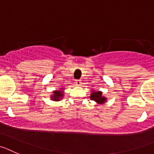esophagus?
<instances>
[{
    "label": "esophagus",
    "instance_id": "1",
    "mask_svg": "<svg viewBox=\"0 0 154 154\" xmlns=\"http://www.w3.org/2000/svg\"><path fill=\"white\" fill-rule=\"evenodd\" d=\"M75 84H76V85L80 86V84H81V80H75Z\"/></svg>",
    "mask_w": 154,
    "mask_h": 154
}]
</instances>
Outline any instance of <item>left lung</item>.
I'll list each match as a JSON object with an SVG mask.
<instances>
[{"label":"left lung","instance_id":"8db88e82","mask_svg":"<svg viewBox=\"0 0 154 154\" xmlns=\"http://www.w3.org/2000/svg\"><path fill=\"white\" fill-rule=\"evenodd\" d=\"M90 99L92 100H94L95 102L100 103V104H103L106 102V99L104 97H103L102 95V92L100 91H97V92H93L91 93V96H90Z\"/></svg>","mask_w":154,"mask_h":154}]
</instances>
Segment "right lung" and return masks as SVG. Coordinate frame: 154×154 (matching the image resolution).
<instances>
[{
	"label": "right lung",
	"instance_id": "right-lung-1",
	"mask_svg": "<svg viewBox=\"0 0 154 154\" xmlns=\"http://www.w3.org/2000/svg\"><path fill=\"white\" fill-rule=\"evenodd\" d=\"M53 93H54V94L51 97V100H53L54 101H59L62 98L63 93L61 90H56V91H54Z\"/></svg>",
	"mask_w": 154,
	"mask_h": 154
}]
</instances>
